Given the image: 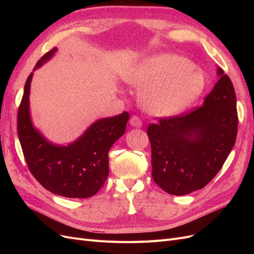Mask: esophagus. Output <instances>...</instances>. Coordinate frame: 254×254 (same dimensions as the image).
I'll list each match as a JSON object with an SVG mask.
<instances>
[{
    "mask_svg": "<svg viewBox=\"0 0 254 254\" xmlns=\"http://www.w3.org/2000/svg\"><path fill=\"white\" fill-rule=\"evenodd\" d=\"M130 125L139 128L142 126V121L139 117H137V115H132L131 119H130Z\"/></svg>",
    "mask_w": 254,
    "mask_h": 254,
    "instance_id": "1",
    "label": "esophagus"
}]
</instances>
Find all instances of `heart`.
Listing matches in <instances>:
<instances>
[{"label":"heart","instance_id":"heart-1","mask_svg":"<svg viewBox=\"0 0 254 254\" xmlns=\"http://www.w3.org/2000/svg\"><path fill=\"white\" fill-rule=\"evenodd\" d=\"M129 82L145 88L141 103L153 115H171L183 109L204 88L202 73L187 58L162 54L148 59L129 76Z\"/></svg>","mask_w":254,"mask_h":254}]
</instances>
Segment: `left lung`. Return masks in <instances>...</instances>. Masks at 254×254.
Here are the masks:
<instances>
[{
    "label": "left lung",
    "instance_id": "8db88e82",
    "mask_svg": "<svg viewBox=\"0 0 254 254\" xmlns=\"http://www.w3.org/2000/svg\"><path fill=\"white\" fill-rule=\"evenodd\" d=\"M218 74L201 106L159 118L147 128L152 179L168 194L187 195L204 188L233 148L238 126L235 91L221 68Z\"/></svg>",
    "mask_w": 254,
    "mask_h": 254
}]
</instances>
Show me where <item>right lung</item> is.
<instances>
[{"mask_svg":"<svg viewBox=\"0 0 254 254\" xmlns=\"http://www.w3.org/2000/svg\"><path fill=\"white\" fill-rule=\"evenodd\" d=\"M57 51L52 49L38 61L34 70ZM33 73L25 82L18 109L17 130L29 172L51 193L67 198L94 196L109 175L108 152L125 133L129 113L95 122L84 134L68 146H55L34 129L29 119L28 95Z\"/></svg>","mask_w":254,"mask_h":254,"instance_id":"1","label":"right lung"}]
</instances>
